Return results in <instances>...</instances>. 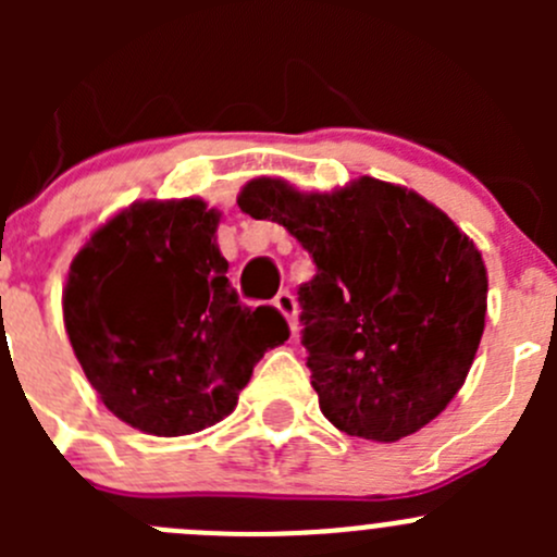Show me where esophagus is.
<instances>
[{
    "mask_svg": "<svg viewBox=\"0 0 557 557\" xmlns=\"http://www.w3.org/2000/svg\"><path fill=\"white\" fill-rule=\"evenodd\" d=\"M274 307L283 312V318L288 320V325H290V334L296 336V331H299V323H296V312H299V307H296L294 296H290L288 290H280V294L274 296Z\"/></svg>",
    "mask_w": 557,
    "mask_h": 557,
    "instance_id": "esophagus-1",
    "label": "esophagus"
}]
</instances>
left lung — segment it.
I'll return each mask as SVG.
<instances>
[{"label": "left lung", "mask_w": 557, "mask_h": 557, "mask_svg": "<svg viewBox=\"0 0 557 557\" xmlns=\"http://www.w3.org/2000/svg\"><path fill=\"white\" fill-rule=\"evenodd\" d=\"M237 205L288 228L318 267L299 305L320 412L372 442L429 425L463 385L485 331L476 245L420 194L374 177L331 194L256 177Z\"/></svg>", "instance_id": "8db88e82"}]
</instances>
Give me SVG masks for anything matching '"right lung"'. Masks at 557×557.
I'll return each instance as SVG.
<instances>
[{"label":"right lung","mask_w":557,"mask_h":557,"mask_svg":"<svg viewBox=\"0 0 557 557\" xmlns=\"http://www.w3.org/2000/svg\"><path fill=\"white\" fill-rule=\"evenodd\" d=\"M201 199L134 201L91 234L64 285L70 345L132 429L185 436L237 407L252 367L288 339L274 307H243Z\"/></svg>","instance_id":"right-lung-1"}]
</instances>
